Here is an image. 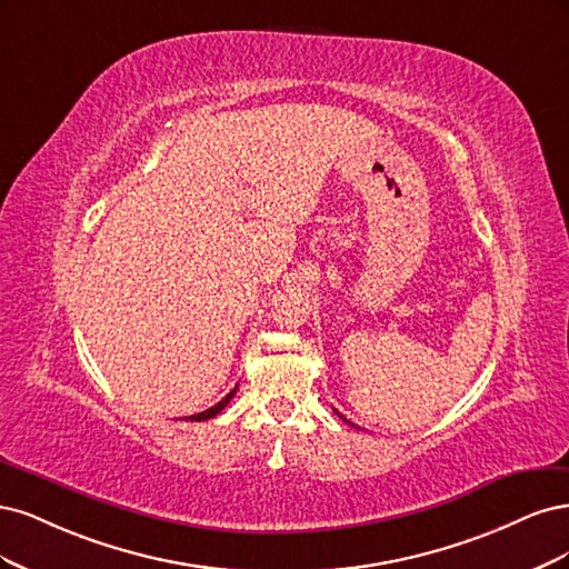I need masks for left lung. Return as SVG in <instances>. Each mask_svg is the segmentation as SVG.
I'll return each mask as SVG.
<instances>
[{"label": "left lung", "instance_id": "left-lung-1", "mask_svg": "<svg viewBox=\"0 0 569 569\" xmlns=\"http://www.w3.org/2000/svg\"><path fill=\"white\" fill-rule=\"evenodd\" d=\"M336 413H338V411H336ZM338 416H340V418H342V420H345V423H350V420H347V418H345V416H342V413H338Z\"/></svg>", "mask_w": 569, "mask_h": 569}]
</instances>
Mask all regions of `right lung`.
Listing matches in <instances>:
<instances>
[{
	"instance_id": "obj_1",
	"label": "right lung",
	"mask_w": 569,
	"mask_h": 569,
	"mask_svg": "<svg viewBox=\"0 0 569 569\" xmlns=\"http://www.w3.org/2000/svg\"><path fill=\"white\" fill-rule=\"evenodd\" d=\"M236 390L238 388H233L222 401H217V405L214 407H210V409H206V411H200V413H196V416H189V420H208V418H212V416H217L219 411H222L227 405H229V401L233 399V395H236Z\"/></svg>"
}]
</instances>
